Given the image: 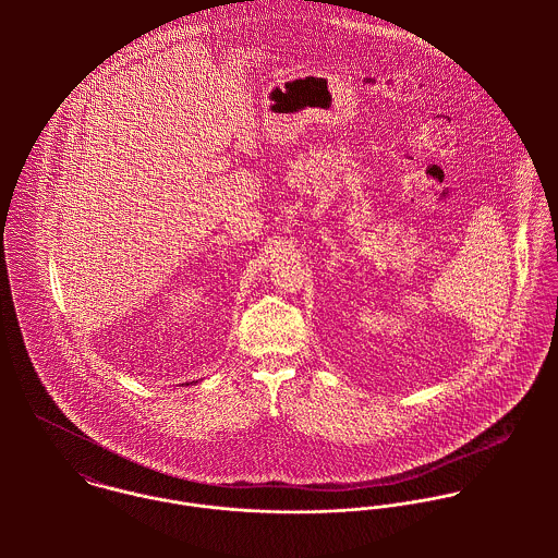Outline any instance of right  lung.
<instances>
[{
  "label": "right lung",
  "instance_id": "right-lung-1",
  "mask_svg": "<svg viewBox=\"0 0 558 558\" xmlns=\"http://www.w3.org/2000/svg\"><path fill=\"white\" fill-rule=\"evenodd\" d=\"M186 385H189V383H186ZM191 385H193V383H191Z\"/></svg>",
  "mask_w": 558,
  "mask_h": 558
}]
</instances>
